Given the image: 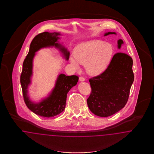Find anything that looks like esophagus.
Listing matches in <instances>:
<instances>
[{
    "mask_svg": "<svg viewBox=\"0 0 154 154\" xmlns=\"http://www.w3.org/2000/svg\"><path fill=\"white\" fill-rule=\"evenodd\" d=\"M79 81H84L85 80V79L84 78V77L81 76V77H79Z\"/></svg>",
    "mask_w": 154,
    "mask_h": 154,
    "instance_id": "34e87169",
    "label": "esophagus"
}]
</instances>
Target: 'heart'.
Masks as SVG:
<instances>
[{"instance_id":"obj_1","label":"heart","mask_w":154,"mask_h":154,"mask_svg":"<svg viewBox=\"0 0 154 154\" xmlns=\"http://www.w3.org/2000/svg\"><path fill=\"white\" fill-rule=\"evenodd\" d=\"M113 52V47L109 43L100 40L83 42L75 47V59L70 58V63L76 69H79V64L85 65L88 74L98 75L107 69L112 60Z\"/></svg>"}]
</instances>
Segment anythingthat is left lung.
<instances>
[{
  "mask_svg": "<svg viewBox=\"0 0 154 154\" xmlns=\"http://www.w3.org/2000/svg\"><path fill=\"white\" fill-rule=\"evenodd\" d=\"M116 34L105 33L104 36ZM118 48L124 43L117 42ZM133 59L124 52L115 54L102 73L89 79L91 92L87 99L90 110L100 117L110 116L125 107L134 81Z\"/></svg>",
  "mask_w": 154,
  "mask_h": 154,
  "instance_id": "1",
  "label": "left lung"
}]
</instances>
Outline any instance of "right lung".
I'll return each instance as SVG.
<instances>
[{"label": "right lung", "instance_id": "1", "mask_svg": "<svg viewBox=\"0 0 154 154\" xmlns=\"http://www.w3.org/2000/svg\"><path fill=\"white\" fill-rule=\"evenodd\" d=\"M59 33L43 32L33 38L30 45L29 51L23 61V70L20 76V82L23 94V100L28 108L38 116L43 117H53L64 111L65 108L67 94L79 81L75 75H65L60 74L58 76L55 86L51 93L41 102L35 103L31 101L28 95V86L30 84L32 75L33 59L35 52L47 47L55 46L60 49L68 60L69 52L60 44L57 43Z\"/></svg>", "mask_w": 154, "mask_h": 154}]
</instances>
